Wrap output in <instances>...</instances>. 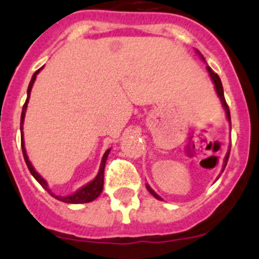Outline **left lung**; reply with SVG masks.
Returning <instances> with one entry per match:
<instances>
[{
    "label": "left lung",
    "mask_w": 259,
    "mask_h": 259,
    "mask_svg": "<svg viewBox=\"0 0 259 259\" xmlns=\"http://www.w3.org/2000/svg\"><path fill=\"white\" fill-rule=\"evenodd\" d=\"M196 53H198V55L200 56V58H201V60H203V61H205V59H204V56L201 55V54L199 53L198 50H196ZM206 69H208V71H209V75H210L211 80H213V83H214V87H215V92H217L218 97H219V98H220V102H222V106H223V108H224V111H225V114H227V119H228V121H229V123H230V112H229V107H228L227 102H225V98H224V92H223L222 80H220L219 75H218L217 73H214V71L211 70V68H210V66H206ZM229 152H230V148H229V151H228V153H227V155H225V158H224V165H223V171H224L225 166H227L228 158H229ZM146 188H147V190L150 191V193L152 194V195L155 196L156 199H158V200H162V199H161L160 196H158L157 194H156L155 191H153L152 189L150 188V185H146Z\"/></svg>",
    "instance_id": "left-lung-1"
}]
</instances>
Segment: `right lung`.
Listing matches in <instances>:
<instances>
[{
    "mask_svg": "<svg viewBox=\"0 0 259 259\" xmlns=\"http://www.w3.org/2000/svg\"><path fill=\"white\" fill-rule=\"evenodd\" d=\"M42 68H40L39 70H36L34 73V75H32L31 78V81H30L29 84V88H27V98H26V102H25L24 107H22V113H21V123H20V130H21V148H22V153H24V158H25V162H26L27 167H29L30 172H31V175L34 176L35 179H36L37 183L40 184V185L42 186L44 189H45L46 191H48L49 194H50L53 198L58 199V200L60 201H64V203H68V204H81V203H89V201H93L94 199L98 198L99 195H101L102 190H103V184H104V166H106V161H107V157H108L109 155V151H111V148L109 150H107L106 152H104L103 157H102V162H101V167H99V171L98 174H97V176L94 178V180H92L91 183H88L87 185H84L83 188H80L79 190H76L75 193L71 194V195H68V196H59V195H55V194L53 193V191L49 189L48 186V183L45 181V179L41 178V175H39V174L35 171L34 166L31 165V162H30L29 157H27V153H26V148H25V142H24V132H22V126H24V119H25V113H26V108H27V103H29V99H30V93H31V89H32V85H34V81L35 79H36V75L39 74V71L41 70Z\"/></svg>",
    "mask_w": 259,
    "mask_h": 259,
    "instance_id": "add662e5",
    "label": "right lung"
}]
</instances>
